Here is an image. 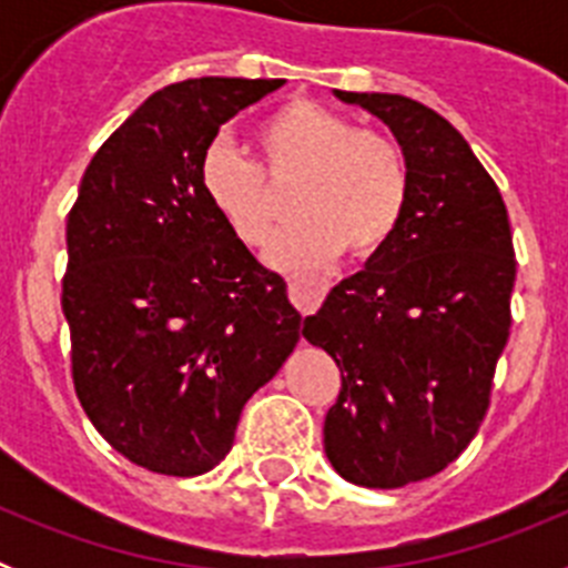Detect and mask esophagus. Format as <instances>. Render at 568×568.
<instances>
[{"instance_id":"obj_1","label":"esophagus","mask_w":568,"mask_h":568,"mask_svg":"<svg viewBox=\"0 0 568 568\" xmlns=\"http://www.w3.org/2000/svg\"><path fill=\"white\" fill-rule=\"evenodd\" d=\"M290 284V298H293L295 307L304 315L315 313L324 295L329 293V281L327 278H307V275H293L287 281Z\"/></svg>"}]
</instances>
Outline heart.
<instances>
[{
	"label": "heart",
	"mask_w": 568,
	"mask_h": 568,
	"mask_svg": "<svg viewBox=\"0 0 568 568\" xmlns=\"http://www.w3.org/2000/svg\"><path fill=\"white\" fill-rule=\"evenodd\" d=\"M267 173L298 179V213L267 258L278 270H313L344 253L369 258L389 244L409 204V162L395 139L355 128L346 115L310 99H293L255 128ZM199 184L215 215L247 247L267 244L278 202L267 175L230 144L204 150Z\"/></svg>",
	"instance_id": "1"
}]
</instances>
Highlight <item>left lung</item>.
<instances>
[{
    "mask_svg": "<svg viewBox=\"0 0 568 568\" xmlns=\"http://www.w3.org/2000/svg\"><path fill=\"white\" fill-rule=\"evenodd\" d=\"M393 130L409 204L384 250L304 321L341 369L324 453L341 478L398 489L433 478L478 433L509 338L515 250L484 164L444 115L398 93H346Z\"/></svg>",
    "mask_w": 568,
    "mask_h": 568,
    "instance_id": "1",
    "label": "left lung"
}]
</instances>
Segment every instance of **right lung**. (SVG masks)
Wrapping results in <instances>:
<instances>
[{
	"mask_svg": "<svg viewBox=\"0 0 568 568\" xmlns=\"http://www.w3.org/2000/svg\"><path fill=\"white\" fill-rule=\"evenodd\" d=\"M284 79L159 90L99 148L68 215L62 313L73 384L115 453L193 478L298 344L287 284L215 215L199 164L219 128Z\"/></svg>",
	"mask_w": 568,
	"mask_h": 568,
	"instance_id": "right-lung-1",
	"label": "right lung"
}]
</instances>
